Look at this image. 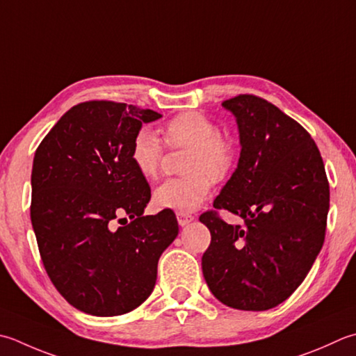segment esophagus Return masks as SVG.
<instances>
[{"instance_id":"1","label":"esophagus","mask_w":356,"mask_h":356,"mask_svg":"<svg viewBox=\"0 0 356 356\" xmlns=\"http://www.w3.org/2000/svg\"><path fill=\"white\" fill-rule=\"evenodd\" d=\"M194 219L193 214H188V213H184V211H177V222L179 225H188L190 222Z\"/></svg>"}]
</instances>
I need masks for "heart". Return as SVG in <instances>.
I'll return each instance as SVG.
<instances>
[{
	"mask_svg": "<svg viewBox=\"0 0 356 356\" xmlns=\"http://www.w3.org/2000/svg\"><path fill=\"white\" fill-rule=\"evenodd\" d=\"M163 140L172 149H186L182 160L185 176L160 184L154 202L160 208L193 211L204 204L213 182L219 184L232 174L236 148L232 138L218 132L210 117L199 111L174 115L162 128ZM165 146L148 128L138 129L129 145V160L142 177L152 180L162 168Z\"/></svg>",
	"mask_w": 356,
	"mask_h": 356,
	"instance_id": "heart-1",
	"label": "heart"
}]
</instances>
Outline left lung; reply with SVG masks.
<instances>
[{
    "label": "left lung",
    "mask_w": 356,
    "mask_h": 356,
    "mask_svg": "<svg viewBox=\"0 0 356 356\" xmlns=\"http://www.w3.org/2000/svg\"><path fill=\"white\" fill-rule=\"evenodd\" d=\"M222 104L236 115L242 149L214 210L199 216L211 233L202 271L222 304L268 310L301 285L321 252L329 180L315 140L273 103L239 94ZM220 209L244 225H227Z\"/></svg>",
    "instance_id": "obj_1"
}]
</instances>
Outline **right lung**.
Returning a JSON list of instances; mask_svg holds the SVG:
<instances>
[{"label":"right lung","instance_id":"obj_1","mask_svg":"<svg viewBox=\"0 0 356 356\" xmlns=\"http://www.w3.org/2000/svg\"><path fill=\"white\" fill-rule=\"evenodd\" d=\"M160 117L134 104L83 102L35 151L31 220L41 261L58 293L89 315L138 307L154 289L160 254L179 233L170 208L143 216L151 188L129 160L142 123Z\"/></svg>","mask_w":356,"mask_h":356}]
</instances>
